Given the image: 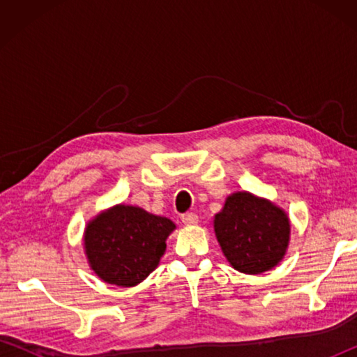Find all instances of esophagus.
Instances as JSON below:
<instances>
[{
    "label": "esophagus",
    "mask_w": 357,
    "mask_h": 357,
    "mask_svg": "<svg viewBox=\"0 0 357 357\" xmlns=\"http://www.w3.org/2000/svg\"><path fill=\"white\" fill-rule=\"evenodd\" d=\"M181 219H183V223L187 227L197 225V223H198V215L195 213H185V214H183Z\"/></svg>",
    "instance_id": "1"
}]
</instances>
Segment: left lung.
<instances>
[{
	"mask_svg": "<svg viewBox=\"0 0 357 357\" xmlns=\"http://www.w3.org/2000/svg\"><path fill=\"white\" fill-rule=\"evenodd\" d=\"M289 229L285 211L250 192L231 193L214 217L223 255L244 274H261L279 264L288 249Z\"/></svg>",
	"mask_w": 357,
	"mask_h": 357,
	"instance_id": "8db88e82",
	"label": "left lung"
}]
</instances>
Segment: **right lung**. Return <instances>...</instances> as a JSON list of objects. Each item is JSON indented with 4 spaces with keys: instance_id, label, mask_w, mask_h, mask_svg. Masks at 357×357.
<instances>
[{
    "instance_id": "add662e5",
    "label": "right lung",
    "mask_w": 357,
    "mask_h": 357,
    "mask_svg": "<svg viewBox=\"0 0 357 357\" xmlns=\"http://www.w3.org/2000/svg\"><path fill=\"white\" fill-rule=\"evenodd\" d=\"M176 225L138 206L116 204L88 222L83 245L89 268L107 283L135 287L153 273Z\"/></svg>"
}]
</instances>
